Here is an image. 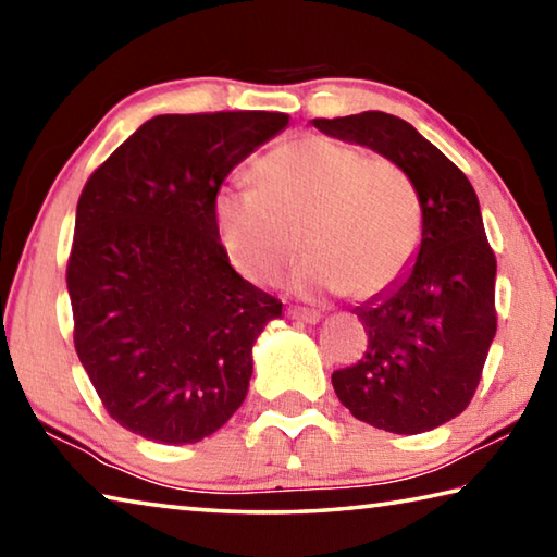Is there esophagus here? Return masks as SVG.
Listing matches in <instances>:
<instances>
[{
  "instance_id": "1",
  "label": "esophagus",
  "mask_w": 557,
  "mask_h": 557,
  "mask_svg": "<svg viewBox=\"0 0 557 557\" xmlns=\"http://www.w3.org/2000/svg\"><path fill=\"white\" fill-rule=\"evenodd\" d=\"M287 317L295 319V322H301V324H317L319 319H322V314L314 312V309H299V307H289Z\"/></svg>"
}]
</instances>
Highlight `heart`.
<instances>
[{
	"label": "heart",
	"instance_id": "heart-1",
	"mask_svg": "<svg viewBox=\"0 0 557 557\" xmlns=\"http://www.w3.org/2000/svg\"><path fill=\"white\" fill-rule=\"evenodd\" d=\"M258 186L215 196V228L233 268L250 282H272L299 250L292 272L299 295L346 292L371 299L408 270L420 243V199L391 159L324 135L272 149L256 166Z\"/></svg>",
	"mask_w": 557,
	"mask_h": 557
}]
</instances>
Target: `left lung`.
<instances>
[{"label": "left lung", "mask_w": 557, "mask_h": 557, "mask_svg": "<svg viewBox=\"0 0 557 557\" xmlns=\"http://www.w3.org/2000/svg\"><path fill=\"white\" fill-rule=\"evenodd\" d=\"M312 125L403 166L422 211L412 265L354 309L369 348L358 363L334 371V391L354 418L379 430H435L469 405L496 334V258L474 188L410 122L388 112L319 117Z\"/></svg>", "instance_id": "obj_1"}]
</instances>
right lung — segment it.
<instances>
[{
	"mask_svg": "<svg viewBox=\"0 0 557 557\" xmlns=\"http://www.w3.org/2000/svg\"><path fill=\"white\" fill-rule=\"evenodd\" d=\"M285 112L157 115L90 174L69 260L73 342L110 418L194 445L248 395L252 344L282 301L231 268L213 203Z\"/></svg>",
	"mask_w": 557,
	"mask_h": 557,
	"instance_id": "1",
	"label": "right lung"
}]
</instances>
